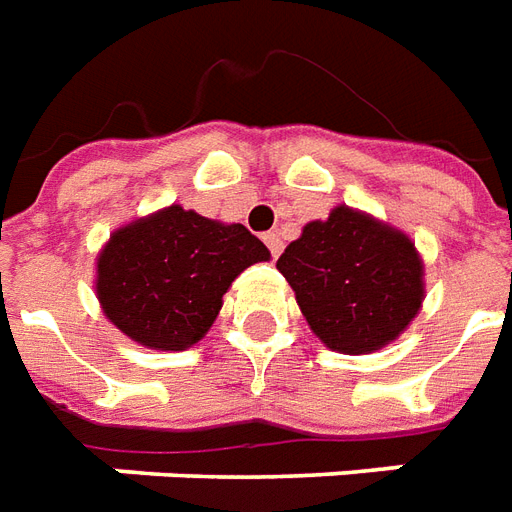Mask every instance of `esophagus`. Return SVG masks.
Listing matches in <instances>:
<instances>
[{
	"label": "esophagus",
	"mask_w": 512,
	"mask_h": 512,
	"mask_svg": "<svg viewBox=\"0 0 512 512\" xmlns=\"http://www.w3.org/2000/svg\"><path fill=\"white\" fill-rule=\"evenodd\" d=\"M263 239H265V244H268V249H271V255H273V257H279V255H282L284 241H282V236H279V233H276V230H273V233H265Z\"/></svg>",
	"instance_id": "esophagus-1"
}]
</instances>
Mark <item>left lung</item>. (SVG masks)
Instances as JSON below:
<instances>
[{
  "label": "left lung",
  "instance_id": "1",
  "mask_svg": "<svg viewBox=\"0 0 512 512\" xmlns=\"http://www.w3.org/2000/svg\"><path fill=\"white\" fill-rule=\"evenodd\" d=\"M276 268L314 335L341 354L384 349L424 300V265L413 241L349 206L308 222Z\"/></svg>",
  "mask_w": 512,
  "mask_h": 512
}]
</instances>
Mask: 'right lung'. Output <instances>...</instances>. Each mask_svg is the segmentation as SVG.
Here are the masks:
<instances>
[{
    "label": "right lung",
    "mask_w": 512,
    "mask_h": 512,
    "mask_svg": "<svg viewBox=\"0 0 512 512\" xmlns=\"http://www.w3.org/2000/svg\"><path fill=\"white\" fill-rule=\"evenodd\" d=\"M268 257L239 222L225 225L174 204L109 236L96 263V295L131 341L182 351L209 333L233 279Z\"/></svg>",
    "instance_id": "1"
}]
</instances>
